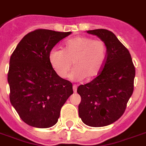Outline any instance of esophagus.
Here are the masks:
<instances>
[{"instance_id": "obj_1", "label": "esophagus", "mask_w": 146, "mask_h": 146, "mask_svg": "<svg viewBox=\"0 0 146 146\" xmlns=\"http://www.w3.org/2000/svg\"><path fill=\"white\" fill-rule=\"evenodd\" d=\"M73 92H76V91H77V86H76V85H73Z\"/></svg>"}]
</instances>
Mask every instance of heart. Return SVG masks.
Wrapping results in <instances>:
<instances>
[{
	"label": "heart",
	"mask_w": 146,
	"mask_h": 146,
	"mask_svg": "<svg viewBox=\"0 0 146 146\" xmlns=\"http://www.w3.org/2000/svg\"><path fill=\"white\" fill-rule=\"evenodd\" d=\"M107 56L105 44L100 40L78 36L64 42L63 50L53 48L49 52L50 65L57 75L66 78L72 66V80L82 81L93 80L104 67Z\"/></svg>",
	"instance_id": "heart-1"
}]
</instances>
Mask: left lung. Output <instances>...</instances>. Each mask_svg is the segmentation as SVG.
<instances>
[{
	"instance_id": "left-lung-1",
	"label": "left lung",
	"mask_w": 146,
	"mask_h": 146,
	"mask_svg": "<svg viewBox=\"0 0 146 146\" xmlns=\"http://www.w3.org/2000/svg\"><path fill=\"white\" fill-rule=\"evenodd\" d=\"M105 44L107 56L102 72L92 81L78 87L81 96L79 116L87 126L105 127L124 113L133 92L135 66L129 50L111 31H86Z\"/></svg>"
}]
</instances>
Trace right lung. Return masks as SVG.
<instances>
[{
    "mask_svg": "<svg viewBox=\"0 0 146 146\" xmlns=\"http://www.w3.org/2000/svg\"><path fill=\"white\" fill-rule=\"evenodd\" d=\"M71 33L48 29L31 32L10 57V101L31 127L48 128L56 124L62 106L73 93L72 83L57 75L48 59L50 50Z\"/></svg>",
    "mask_w": 146,
    "mask_h": 146,
    "instance_id": "1",
    "label": "right lung"
}]
</instances>
